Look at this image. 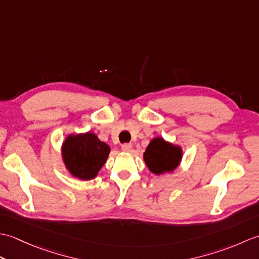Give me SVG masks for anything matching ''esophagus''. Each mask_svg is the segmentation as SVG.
Wrapping results in <instances>:
<instances>
[{"label":"esophagus","instance_id":"esophagus-1","mask_svg":"<svg viewBox=\"0 0 259 259\" xmlns=\"http://www.w3.org/2000/svg\"><path fill=\"white\" fill-rule=\"evenodd\" d=\"M121 149H122L124 152H131L133 151V145L131 144H124L121 147Z\"/></svg>","mask_w":259,"mask_h":259}]
</instances>
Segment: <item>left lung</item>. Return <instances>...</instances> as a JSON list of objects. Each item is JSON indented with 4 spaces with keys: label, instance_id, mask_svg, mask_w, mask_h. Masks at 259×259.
<instances>
[{
    "label": "left lung",
    "instance_id": "left-lung-1",
    "mask_svg": "<svg viewBox=\"0 0 259 259\" xmlns=\"http://www.w3.org/2000/svg\"><path fill=\"white\" fill-rule=\"evenodd\" d=\"M183 148L156 137L148 145L144 152V161L149 171L157 176L172 174L183 159Z\"/></svg>",
    "mask_w": 259,
    "mask_h": 259
}]
</instances>
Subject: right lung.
Returning a JSON list of instances; mask_svg holds the SVG:
<instances>
[{
	"instance_id": "add662e5",
	"label": "right lung",
	"mask_w": 259,
	"mask_h": 259,
	"mask_svg": "<svg viewBox=\"0 0 259 259\" xmlns=\"http://www.w3.org/2000/svg\"><path fill=\"white\" fill-rule=\"evenodd\" d=\"M110 147L93 133L70 134L62 142L61 155L65 169L80 180L95 179L106 163Z\"/></svg>"
}]
</instances>
